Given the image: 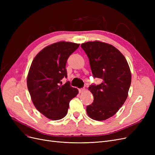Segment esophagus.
I'll use <instances>...</instances> for the list:
<instances>
[{
	"mask_svg": "<svg viewBox=\"0 0 155 155\" xmlns=\"http://www.w3.org/2000/svg\"><path fill=\"white\" fill-rule=\"evenodd\" d=\"M85 88H79V93H82L83 92L85 91Z\"/></svg>",
	"mask_w": 155,
	"mask_h": 155,
	"instance_id": "1",
	"label": "esophagus"
}]
</instances>
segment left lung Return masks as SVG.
Returning <instances> with one entry per match:
<instances>
[{
    "mask_svg": "<svg viewBox=\"0 0 155 155\" xmlns=\"http://www.w3.org/2000/svg\"><path fill=\"white\" fill-rule=\"evenodd\" d=\"M87 54L94 78H100V85L88 87L94 101L87 107L91 118L105 120L119 110L128 96L131 73L124 55L114 46L101 41L81 44Z\"/></svg>",
    "mask_w": 155,
    "mask_h": 155,
    "instance_id": "left-lung-1",
    "label": "left lung"
}]
</instances>
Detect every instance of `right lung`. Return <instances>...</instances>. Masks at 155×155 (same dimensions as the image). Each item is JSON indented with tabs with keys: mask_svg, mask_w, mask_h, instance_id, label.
I'll use <instances>...</instances> for the list:
<instances>
[{
	"mask_svg": "<svg viewBox=\"0 0 155 155\" xmlns=\"http://www.w3.org/2000/svg\"><path fill=\"white\" fill-rule=\"evenodd\" d=\"M79 44L60 41L48 45L37 54L27 76V87L33 104L42 114L52 120L67 115L69 102L78 94L67 77L66 63Z\"/></svg>",
	"mask_w": 155,
	"mask_h": 155,
	"instance_id": "add662e5",
	"label": "right lung"
}]
</instances>
